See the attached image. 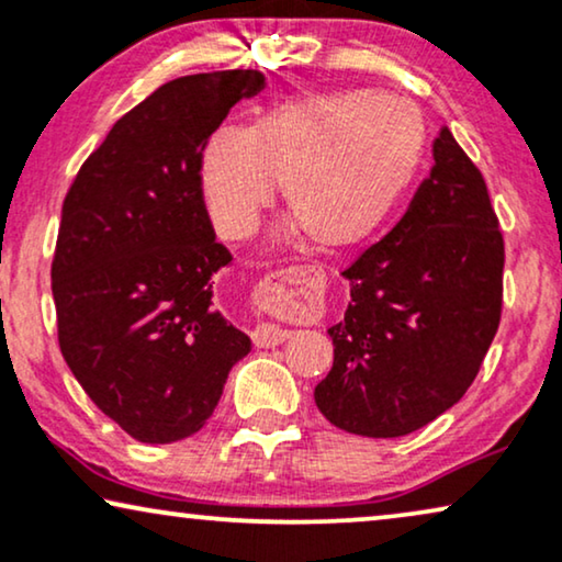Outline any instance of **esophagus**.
Listing matches in <instances>:
<instances>
[{
    "label": "esophagus",
    "mask_w": 562,
    "mask_h": 562,
    "mask_svg": "<svg viewBox=\"0 0 562 562\" xmlns=\"http://www.w3.org/2000/svg\"><path fill=\"white\" fill-rule=\"evenodd\" d=\"M250 337H252V345H256V348H276V345H281L283 340H286L289 329H281L279 325H268V322H263V325H258L256 329H252Z\"/></svg>",
    "instance_id": "34e87169"
}]
</instances>
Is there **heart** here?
Instances as JSON below:
<instances>
[{
	"label": "heart",
	"instance_id": "b5f03b06",
	"mask_svg": "<svg viewBox=\"0 0 562 562\" xmlns=\"http://www.w3.org/2000/svg\"><path fill=\"white\" fill-rule=\"evenodd\" d=\"M427 150L414 102L373 91L302 94L258 112L240 133L206 137L196 181L214 229L227 240L256 233L281 187L283 235L319 250L366 243L409 189Z\"/></svg>",
	"mask_w": 562,
	"mask_h": 562
}]
</instances>
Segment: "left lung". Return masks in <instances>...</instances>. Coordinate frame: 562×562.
I'll list each match as a JSON object with an SVG mask.
<instances>
[{
    "label": "left lung",
    "mask_w": 562,
    "mask_h": 562,
    "mask_svg": "<svg viewBox=\"0 0 562 562\" xmlns=\"http://www.w3.org/2000/svg\"><path fill=\"white\" fill-rule=\"evenodd\" d=\"M391 233L342 271L352 302L327 329L335 363L314 389L345 432L402 437L458 404L502 319L504 235L486 181L448 127Z\"/></svg>",
    "instance_id": "1"
}]
</instances>
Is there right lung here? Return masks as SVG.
I'll return each mask as SVG.
<instances>
[{"label":"right lung","instance_id":"1","mask_svg":"<svg viewBox=\"0 0 562 562\" xmlns=\"http://www.w3.org/2000/svg\"><path fill=\"white\" fill-rule=\"evenodd\" d=\"M252 68L181 76L114 122L64 199L53 256L58 345L91 402L130 437L183 440L212 417L250 337L212 302L233 256L214 240L196 160Z\"/></svg>","mask_w":562,"mask_h":562}]
</instances>
